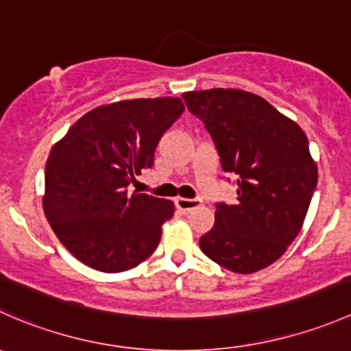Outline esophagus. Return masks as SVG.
Returning a JSON list of instances; mask_svg holds the SVG:
<instances>
[{"label": "esophagus", "mask_w": 351, "mask_h": 351, "mask_svg": "<svg viewBox=\"0 0 351 351\" xmlns=\"http://www.w3.org/2000/svg\"><path fill=\"white\" fill-rule=\"evenodd\" d=\"M175 205L180 212L186 214V212L193 210V208H197L198 205H200V198H182L180 197L175 200Z\"/></svg>", "instance_id": "esophagus-1"}]
</instances>
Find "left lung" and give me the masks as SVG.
Returning <instances> with one entry per match:
<instances>
[{
  "mask_svg": "<svg viewBox=\"0 0 351 351\" xmlns=\"http://www.w3.org/2000/svg\"><path fill=\"white\" fill-rule=\"evenodd\" d=\"M182 98L238 186L236 202L215 204V224L200 238V250L236 274L267 268L297 238L316 190L317 168L306 134L247 91L214 88Z\"/></svg>",
  "mask_w": 351,
  "mask_h": 351,
  "instance_id": "left-lung-1",
  "label": "left lung"
}]
</instances>
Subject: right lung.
<instances>
[{
    "instance_id": "right-lung-1",
    "label": "right lung",
    "mask_w": 351,
    "mask_h": 351,
    "mask_svg": "<svg viewBox=\"0 0 351 351\" xmlns=\"http://www.w3.org/2000/svg\"><path fill=\"white\" fill-rule=\"evenodd\" d=\"M183 110L173 97L104 105L81 117L52 147L45 162V217L84 265L117 274L154 253L175 205L129 193V185L154 165L159 139Z\"/></svg>"
}]
</instances>
